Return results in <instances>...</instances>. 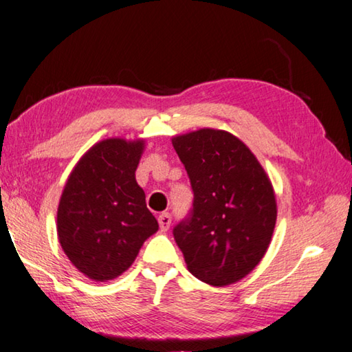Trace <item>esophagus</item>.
Returning a JSON list of instances; mask_svg holds the SVG:
<instances>
[{
  "label": "esophagus",
  "mask_w": 352,
  "mask_h": 352,
  "mask_svg": "<svg viewBox=\"0 0 352 352\" xmlns=\"http://www.w3.org/2000/svg\"><path fill=\"white\" fill-rule=\"evenodd\" d=\"M170 222H172V217H170L169 212H162L158 216V223H160V228H162V230H164V231L169 230Z\"/></svg>",
  "instance_id": "34e87169"
}]
</instances>
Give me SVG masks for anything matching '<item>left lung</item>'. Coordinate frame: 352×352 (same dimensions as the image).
I'll return each mask as SVG.
<instances>
[{"mask_svg": "<svg viewBox=\"0 0 352 352\" xmlns=\"http://www.w3.org/2000/svg\"><path fill=\"white\" fill-rule=\"evenodd\" d=\"M194 192L188 216L174 226L188 270L211 285L239 281L272 241L276 200L250 148L223 130L201 129L172 140Z\"/></svg>", "mask_w": 352, "mask_h": 352, "instance_id": "1", "label": "left lung"}]
</instances>
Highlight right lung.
Returning <instances> with one entry per match:
<instances>
[{"instance_id": "right-lung-1", "label": "right lung", "mask_w": 352, "mask_h": 352, "mask_svg": "<svg viewBox=\"0 0 352 352\" xmlns=\"http://www.w3.org/2000/svg\"><path fill=\"white\" fill-rule=\"evenodd\" d=\"M142 147V141H100L65 184L57 211L58 241L76 269L94 281L126 272L158 230L135 180Z\"/></svg>"}]
</instances>
